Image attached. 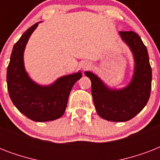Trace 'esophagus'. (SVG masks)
Returning <instances> with one entry per match:
<instances>
[{
  "instance_id": "1",
  "label": "esophagus",
  "mask_w": 160,
  "mask_h": 160,
  "mask_svg": "<svg viewBox=\"0 0 160 160\" xmlns=\"http://www.w3.org/2000/svg\"><path fill=\"white\" fill-rule=\"evenodd\" d=\"M82 67H83V69H87V68H89L90 67V64H89V63H84V64H83L82 65Z\"/></svg>"
}]
</instances>
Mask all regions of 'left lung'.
Masks as SVG:
<instances>
[{
    "label": "left lung",
    "instance_id": "1",
    "mask_svg": "<svg viewBox=\"0 0 160 160\" xmlns=\"http://www.w3.org/2000/svg\"><path fill=\"white\" fill-rule=\"evenodd\" d=\"M122 40L129 46L135 62L131 82L123 90H110L90 71L85 75L91 80V93L97 114L114 122L128 121L139 114L150 96L152 70L146 46L134 31H119Z\"/></svg>",
    "mask_w": 160,
    "mask_h": 160
}]
</instances>
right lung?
Listing matches in <instances>:
<instances>
[{
	"label": "right lung",
	"mask_w": 160,
	"mask_h": 160,
	"mask_svg": "<svg viewBox=\"0 0 160 160\" xmlns=\"http://www.w3.org/2000/svg\"><path fill=\"white\" fill-rule=\"evenodd\" d=\"M38 23L30 27L15 44L7 67V89L19 111L36 122L51 121L62 116L73 85L81 78L78 72L59 78L49 86H41L29 78L25 70L24 50Z\"/></svg>",
	"instance_id": "add662e5"
}]
</instances>
